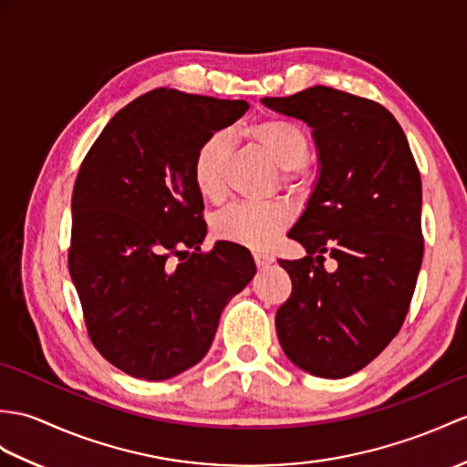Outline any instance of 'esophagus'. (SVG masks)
<instances>
[{"mask_svg":"<svg viewBox=\"0 0 467 467\" xmlns=\"http://www.w3.org/2000/svg\"><path fill=\"white\" fill-rule=\"evenodd\" d=\"M253 258H254V263H256L258 268H265V266L275 263V256H270L266 253H253Z\"/></svg>","mask_w":467,"mask_h":467,"instance_id":"obj_1","label":"esophagus"}]
</instances>
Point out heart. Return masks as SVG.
Returning a JSON list of instances; mask_svg holds the SVG:
<instances>
[{
	"label": "heart",
	"mask_w": 467,
	"mask_h": 467,
	"mask_svg": "<svg viewBox=\"0 0 467 467\" xmlns=\"http://www.w3.org/2000/svg\"><path fill=\"white\" fill-rule=\"evenodd\" d=\"M260 145L266 147L283 167L286 184H296L310 157V139L298 123L283 117L260 119L246 129ZM231 159V137L214 131L194 150L192 179L197 189L209 199H219L226 189V167ZM292 213L283 202H234L216 214L214 233L223 241L248 248H266L288 229Z\"/></svg>",
	"instance_id": "b5f03b06"
}]
</instances>
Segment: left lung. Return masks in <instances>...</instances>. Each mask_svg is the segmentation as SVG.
<instances>
[{
  "label": "left lung",
  "mask_w": 467,
  "mask_h": 467,
  "mask_svg": "<svg viewBox=\"0 0 467 467\" xmlns=\"http://www.w3.org/2000/svg\"><path fill=\"white\" fill-rule=\"evenodd\" d=\"M263 103L308 123L320 155L317 187L288 233L308 254L278 260L292 280L278 340L302 370L346 378L396 338L410 310L424 256L420 171L402 127L372 99L314 85Z\"/></svg>",
  "instance_id": "8db88e82"
}]
</instances>
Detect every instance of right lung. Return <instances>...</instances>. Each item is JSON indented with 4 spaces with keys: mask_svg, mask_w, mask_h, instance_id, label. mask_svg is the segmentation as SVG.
Returning <instances> with one entry per match:
<instances>
[{
    "mask_svg": "<svg viewBox=\"0 0 467 467\" xmlns=\"http://www.w3.org/2000/svg\"><path fill=\"white\" fill-rule=\"evenodd\" d=\"M248 109L153 89L125 105L85 155L71 197L69 273L105 360L167 380L209 352L221 312L254 276L244 246L207 234L194 150Z\"/></svg>",
    "mask_w": 467,
    "mask_h": 467,
    "instance_id": "right-lung-1",
    "label": "right lung"
}]
</instances>
